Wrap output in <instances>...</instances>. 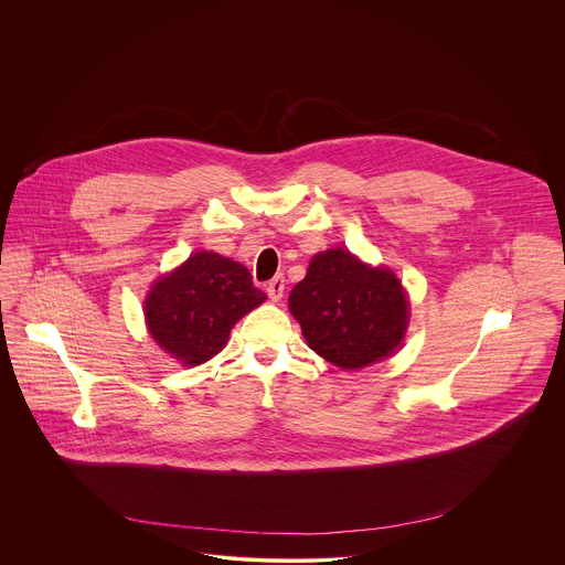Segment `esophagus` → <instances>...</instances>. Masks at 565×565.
Returning a JSON list of instances; mask_svg holds the SVG:
<instances>
[{
  "instance_id": "34e87169",
  "label": "esophagus",
  "mask_w": 565,
  "mask_h": 565,
  "mask_svg": "<svg viewBox=\"0 0 565 565\" xmlns=\"http://www.w3.org/2000/svg\"><path fill=\"white\" fill-rule=\"evenodd\" d=\"M267 296H269V300L271 302H278L280 298H282V294H285V278L282 276H274L269 282H267Z\"/></svg>"
}]
</instances>
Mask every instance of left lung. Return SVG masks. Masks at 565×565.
<instances>
[{
    "instance_id": "8db88e82",
    "label": "left lung",
    "mask_w": 565,
    "mask_h": 565,
    "mask_svg": "<svg viewBox=\"0 0 565 565\" xmlns=\"http://www.w3.org/2000/svg\"><path fill=\"white\" fill-rule=\"evenodd\" d=\"M289 309L307 343L326 361L356 370L390 356L403 341L406 298L390 269H372L348 249L313 256Z\"/></svg>"
}]
</instances>
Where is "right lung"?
Returning a JSON list of instances; mask_svg holds the SVG:
<instances>
[{
  "label": "right lung",
  "mask_w": 565,
  "mask_h": 565,
  "mask_svg": "<svg viewBox=\"0 0 565 565\" xmlns=\"http://www.w3.org/2000/svg\"><path fill=\"white\" fill-rule=\"evenodd\" d=\"M265 298L242 263L195 252L152 287L146 320L162 350L184 365H200L226 345L231 328Z\"/></svg>",
  "instance_id": "add662e5"
}]
</instances>
